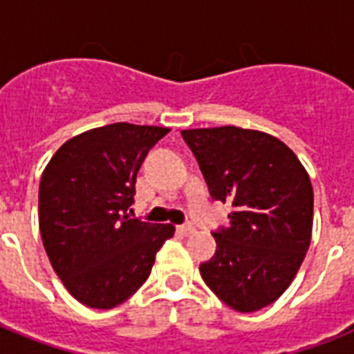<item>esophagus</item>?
Instances as JSON below:
<instances>
[{"instance_id": "1", "label": "esophagus", "mask_w": 354, "mask_h": 354, "mask_svg": "<svg viewBox=\"0 0 354 354\" xmlns=\"http://www.w3.org/2000/svg\"><path fill=\"white\" fill-rule=\"evenodd\" d=\"M178 232L182 233L183 236H189V235H193V233H194V226H193V224H183V226L178 227Z\"/></svg>"}]
</instances>
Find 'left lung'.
<instances>
[{
  "instance_id": "obj_1",
  "label": "left lung",
  "mask_w": 354,
  "mask_h": 354,
  "mask_svg": "<svg viewBox=\"0 0 354 354\" xmlns=\"http://www.w3.org/2000/svg\"><path fill=\"white\" fill-rule=\"evenodd\" d=\"M211 196L232 204L230 227L200 264L205 285L236 313H255L290 286L313 236L308 172L281 139L239 127L182 130Z\"/></svg>"
}]
</instances>
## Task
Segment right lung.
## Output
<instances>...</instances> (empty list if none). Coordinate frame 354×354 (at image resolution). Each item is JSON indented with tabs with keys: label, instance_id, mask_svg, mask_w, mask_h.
Returning <instances> with one entry per match:
<instances>
[{
	"label": "right lung",
	"instance_id": "1",
	"mask_svg": "<svg viewBox=\"0 0 354 354\" xmlns=\"http://www.w3.org/2000/svg\"><path fill=\"white\" fill-rule=\"evenodd\" d=\"M171 128L113 122L68 139L41 172L38 222L53 270L79 303L113 308L150 275L171 224L128 218L145 156Z\"/></svg>",
	"mask_w": 354,
	"mask_h": 354
}]
</instances>
